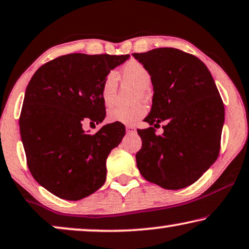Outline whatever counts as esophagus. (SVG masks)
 <instances>
[{
	"label": "esophagus",
	"instance_id": "1",
	"mask_svg": "<svg viewBox=\"0 0 249 249\" xmlns=\"http://www.w3.org/2000/svg\"><path fill=\"white\" fill-rule=\"evenodd\" d=\"M125 130H127L128 133H135L136 128L133 127V125H127V127H125Z\"/></svg>",
	"mask_w": 249,
	"mask_h": 249
}]
</instances>
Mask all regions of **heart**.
<instances>
[{"label": "heart", "mask_w": 249, "mask_h": 249, "mask_svg": "<svg viewBox=\"0 0 249 249\" xmlns=\"http://www.w3.org/2000/svg\"><path fill=\"white\" fill-rule=\"evenodd\" d=\"M122 80L124 83L131 84L138 89L136 93V100L145 96L146 89L149 88L151 76L148 70L142 63L137 60H130L122 68ZM118 88V75L114 71L107 74L101 85V99L104 106L110 107L116 98ZM147 113L146 107L142 103H137L130 107H114L107 113L110 122L121 124H135Z\"/></svg>", "instance_id": "heart-1"}]
</instances>
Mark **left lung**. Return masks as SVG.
I'll return each instance as SVG.
<instances>
[{
	"mask_svg": "<svg viewBox=\"0 0 249 249\" xmlns=\"http://www.w3.org/2000/svg\"><path fill=\"white\" fill-rule=\"evenodd\" d=\"M151 76L153 106L145 121L164 132L137 129L142 142L137 167L166 190L196 182L219 156L225 107L207 66L194 55L164 47L135 53Z\"/></svg>",
	"mask_w": 249,
	"mask_h": 249,
	"instance_id": "8db88e82",
	"label": "left lung"
}]
</instances>
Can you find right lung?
<instances>
[{
	"mask_svg": "<svg viewBox=\"0 0 249 249\" xmlns=\"http://www.w3.org/2000/svg\"><path fill=\"white\" fill-rule=\"evenodd\" d=\"M129 55L68 53L39 67L27 86L19 125L31 175L60 199L76 201L94 193L107 178L106 161L125 133L121 124L88 133L101 124L106 106L101 85Z\"/></svg>",
	"mask_w": 249,
	"mask_h": 249,
	"instance_id": "obj_1",
	"label": "right lung"
}]
</instances>
